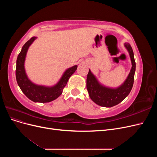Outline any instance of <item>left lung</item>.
Masks as SVG:
<instances>
[{
  "mask_svg": "<svg viewBox=\"0 0 157 157\" xmlns=\"http://www.w3.org/2000/svg\"><path fill=\"white\" fill-rule=\"evenodd\" d=\"M124 46L130 54L132 67L126 80L120 86L111 88L103 86L99 82L96 77L89 69L86 78V88L90 98L98 105L105 107L115 106L124 100L131 91L134 84L136 62L130 44L124 43Z\"/></svg>",
  "mask_w": 157,
  "mask_h": 157,
  "instance_id": "obj_1",
  "label": "left lung"
}]
</instances>
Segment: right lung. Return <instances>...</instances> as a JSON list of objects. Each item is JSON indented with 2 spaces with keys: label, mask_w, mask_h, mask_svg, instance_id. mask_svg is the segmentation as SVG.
Returning <instances> with one entry per match:
<instances>
[{
  "label": "right lung",
  "mask_w": 157,
  "mask_h": 157,
  "mask_svg": "<svg viewBox=\"0 0 157 157\" xmlns=\"http://www.w3.org/2000/svg\"><path fill=\"white\" fill-rule=\"evenodd\" d=\"M35 39H36V36L32 37L23 46L16 61V77L21 91L31 101L48 103L57 99L62 94L69 78L77 70V65H74L66 70L58 82L53 86H41L32 82L26 75L24 63L27 50Z\"/></svg>",
  "instance_id": "add662e5"
}]
</instances>
